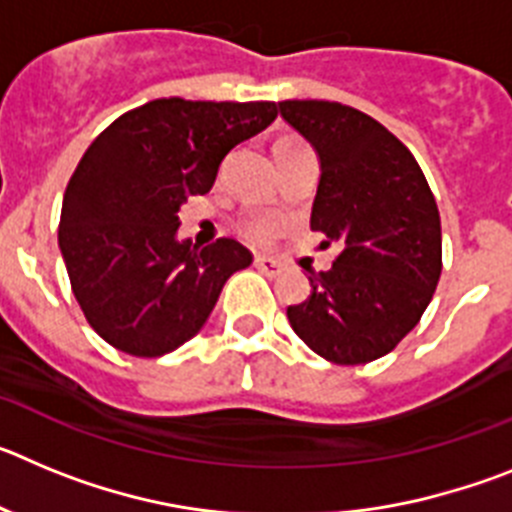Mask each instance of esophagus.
<instances>
[{
	"instance_id": "obj_1",
	"label": "esophagus",
	"mask_w": 512,
	"mask_h": 512,
	"mask_svg": "<svg viewBox=\"0 0 512 512\" xmlns=\"http://www.w3.org/2000/svg\"><path fill=\"white\" fill-rule=\"evenodd\" d=\"M256 266H259L261 274L266 277H277L279 274V264L274 259H266V256H256Z\"/></svg>"
}]
</instances>
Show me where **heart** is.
Instances as JSON below:
<instances>
[{
  "instance_id": "obj_1",
  "label": "heart",
  "mask_w": 512,
  "mask_h": 512,
  "mask_svg": "<svg viewBox=\"0 0 512 512\" xmlns=\"http://www.w3.org/2000/svg\"><path fill=\"white\" fill-rule=\"evenodd\" d=\"M302 146H305V143H302L300 138H279L277 143H274V158H282L284 153L295 151V148H302ZM246 235L248 238H253V241H269L271 235H274V228H271L269 223L256 220V223L246 225Z\"/></svg>"
}]
</instances>
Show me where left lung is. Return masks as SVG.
Wrapping results in <instances>:
<instances>
[{
	"instance_id": "1",
	"label": "left lung",
	"mask_w": 512,
	"mask_h": 512,
	"mask_svg": "<svg viewBox=\"0 0 512 512\" xmlns=\"http://www.w3.org/2000/svg\"><path fill=\"white\" fill-rule=\"evenodd\" d=\"M279 112L318 153L310 228L341 246L328 271H310L289 325L325 361L366 364L408 336L436 292V200L413 153L374 117L323 99H287Z\"/></svg>"
}]
</instances>
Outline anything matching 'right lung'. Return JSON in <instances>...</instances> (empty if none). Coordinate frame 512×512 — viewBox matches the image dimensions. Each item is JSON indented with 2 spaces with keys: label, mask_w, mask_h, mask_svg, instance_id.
Listing matches in <instances>:
<instances>
[{
  "label": "right lung",
  "mask_w": 512,
  "mask_h": 512,
  "mask_svg": "<svg viewBox=\"0 0 512 512\" xmlns=\"http://www.w3.org/2000/svg\"><path fill=\"white\" fill-rule=\"evenodd\" d=\"M277 120L274 102L153 99L117 117L63 192L58 248L76 302L110 346L164 356L202 330L253 253L233 238H179L189 194L215 187L223 158Z\"/></svg>",
  "instance_id": "add662e5"
}]
</instances>
